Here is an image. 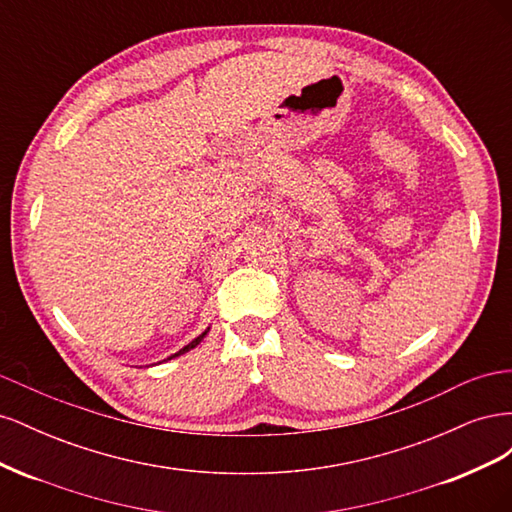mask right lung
Listing matches in <instances>:
<instances>
[{
    "mask_svg": "<svg viewBox=\"0 0 512 512\" xmlns=\"http://www.w3.org/2000/svg\"><path fill=\"white\" fill-rule=\"evenodd\" d=\"M207 333H209V327H207V329H205L203 333H200L198 337H194V339H192V342H190L188 346H183V348H181L179 352H175V354H170V356H168V359H164V361H170V359H175V356H179V354H185V352H190L192 348H196V346H198L200 342H203V339H205V335H207Z\"/></svg>",
    "mask_w": 512,
    "mask_h": 512,
    "instance_id": "obj_1",
    "label": "right lung"
}]
</instances>
